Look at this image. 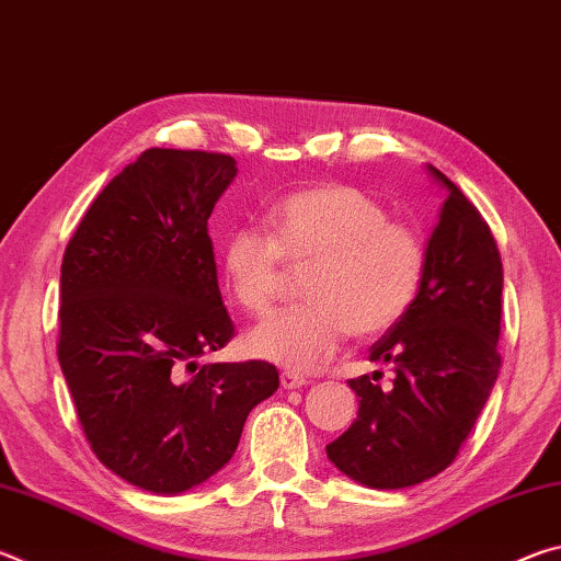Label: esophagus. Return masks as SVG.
I'll use <instances>...</instances> for the list:
<instances>
[{"label":"esophagus","mask_w":561,"mask_h":561,"mask_svg":"<svg viewBox=\"0 0 561 561\" xmlns=\"http://www.w3.org/2000/svg\"><path fill=\"white\" fill-rule=\"evenodd\" d=\"M279 381H282V388H287V391H291V388L307 386V378L299 376V374H291V371H284V374L279 376Z\"/></svg>","instance_id":"1"}]
</instances>
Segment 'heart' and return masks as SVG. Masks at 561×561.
<instances>
[{
    "instance_id": "b5f03b06",
    "label": "heart",
    "mask_w": 561,
    "mask_h": 561,
    "mask_svg": "<svg viewBox=\"0 0 561 561\" xmlns=\"http://www.w3.org/2000/svg\"><path fill=\"white\" fill-rule=\"evenodd\" d=\"M270 234L237 227L222 244V277L234 304L270 314L289 270L301 277L299 307L264 321L247 336L252 356L311 371L336 354L348 334L360 341L401 324L423 289L425 240L413 225L346 183L291 190L272 205Z\"/></svg>"
}]
</instances>
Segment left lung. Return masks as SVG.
I'll list each match as a JSON object with an SVG mask.
<instances>
[{"label": "left lung", "instance_id": "8db88e82", "mask_svg": "<svg viewBox=\"0 0 561 561\" xmlns=\"http://www.w3.org/2000/svg\"><path fill=\"white\" fill-rule=\"evenodd\" d=\"M448 187L428 242V270L413 309L376 341L368 360L393 366L351 378L358 417L327 445L329 460L376 490L411 488L458 458L500 371L502 260L490 225L468 197Z\"/></svg>", "mask_w": 561, "mask_h": 561}]
</instances>
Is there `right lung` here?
<instances>
[{
    "instance_id": "right-lung-1",
    "label": "right lung",
    "mask_w": 561,
    "mask_h": 561,
    "mask_svg": "<svg viewBox=\"0 0 561 561\" xmlns=\"http://www.w3.org/2000/svg\"><path fill=\"white\" fill-rule=\"evenodd\" d=\"M234 175L232 156L150 148L64 252L56 354L83 435L111 472L158 495L220 470L279 388L267 360L197 366L234 336L207 234Z\"/></svg>"
}]
</instances>
